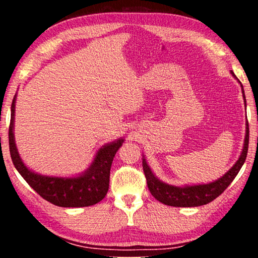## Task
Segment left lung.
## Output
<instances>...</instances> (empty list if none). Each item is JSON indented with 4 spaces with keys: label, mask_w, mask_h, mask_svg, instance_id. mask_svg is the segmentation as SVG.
<instances>
[{
    "label": "left lung",
    "mask_w": 258,
    "mask_h": 258,
    "mask_svg": "<svg viewBox=\"0 0 258 258\" xmlns=\"http://www.w3.org/2000/svg\"><path fill=\"white\" fill-rule=\"evenodd\" d=\"M231 75L240 83L238 78L235 77L233 72H231ZM240 86H241L244 106H246V97H244V91L241 83H240ZM248 143H249V127H248V121H246V135H244L242 151L241 154H240L238 160L235 161V164L224 174L223 176H221L220 178H217V180L213 182L203 183V184H186L177 186L165 183L155 175L154 172L151 171L150 166L147 163L146 157L142 155L143 172H145V175L147 178L148 187H149L151 195L154 196L158 202L165 205H168V206L198 207L203 206V205H206L213 202L214 199H216L218 196L231 184V182L234 180V177L237 176L240 168L242 167L244 160H246L248 152Z\"/></svg>",
    "instance_id": "obj_1"
}]
</instances>
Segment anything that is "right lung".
Here are the masks:
<instances>
[{"mask_svg":"<svg viewBox=\"0 0 258 258\" xmlns=\"http://www.w3.org/2000/svg\"><path fill=\"white\" fill-rule=\"evenodd\" d=\"M17 93L11 104L9 127V147L12 163L24 180L43 199L59 207H87L106 197L109 189L110 168L116 152L125 140L120 138L106 143L97 151L92 163L84 172L74 176H50L34 172L25 165L17 149L15 140V115Z\"/></svg>","mask_w":258,"mask_h":258,"instance_id":"right-lung-1","label":"right lung"}]
</instances>
